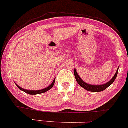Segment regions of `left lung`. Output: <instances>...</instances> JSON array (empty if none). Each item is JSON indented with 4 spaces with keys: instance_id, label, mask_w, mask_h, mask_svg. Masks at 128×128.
Wrapping results in <instances>:
<instances>
[{
    "instance_id": "1",
    "label": "left lung",
    "mask_w": 128,
    "mask_h": 128,
    "mask_svg": "<svg viewBox=\"0 0 128 128\" xmlns=\"http://www.w3.org/2000/svg\"><path fill=\"white\" fill-rule=\"evenodd\" d=\"M119 66L117 68V71H116V74H114V77L110 79V81L108 82L107 83H104V84H89V83H86L85 82H84L83 80L80 78V77L78 75V73L76 71V69H74V76H75V78L76 79V81L77 82V83H78V84L83 88L84 89H85L86 90L89 91L91 92H100L102 91L103 90H104L105 89H106L108 87H109L110 84H112L115 80H116V77H117V74H118V71Z\"/></svg>"
}]
</instances>
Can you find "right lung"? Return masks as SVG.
Returning a JSON list of instances; mask_svg holds the SVG:
<instances>
[{
  "instance_id": "add662e5",
  "label": "right lung",
  "mask_w": 128,
  "mask_h": 128,
  "mask_svg": "<svg viewBox=\"0 0 128 128\" xmlns=\"http://www.w3.org/2000/svg\"><path fill=\"white\" fill-rule=\"evenodd\" d=\"M55 79L56 78H54V80H53V82H52L50 85H49L48 87L45 88L44 89H42V90H25V89H24L20 87L18 85V84H16V83H15L16 85L18 86V88L20 89V90H22V91H23L24 92H25L27 93V94H31V95H36V94H42V93H44L45 92L48 91V90H50V89L52 88V87L54 86V83H55Z\"/></svg>"
}]
</instances>
